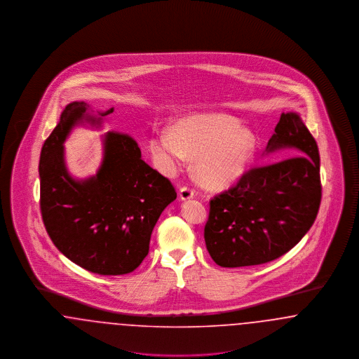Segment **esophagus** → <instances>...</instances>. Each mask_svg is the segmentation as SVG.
I'll return each instance as SVG.
<instances>
[{"label":"esophagus","instance_id":"1","mask_svg":"<svg viewBox=\"0 0 359 359\" xmlns=\"http://www.w3.org/2000/svg\"><path fill=\"white\" fill-rule=\"evenodd\" d=\"M179 196H180L182 201H189V199L194 198V189L188 187L180 188Z\"/></svg>","mask_w":359,"mask_h":359}]
</instances>
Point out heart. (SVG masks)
Wrapping results in <instances>:
<instances>
[{
	"label": "heart",
	"instance_id": "obj_1",
	"mask_svg": "<svg viewBox=\"0 0 359 359\" xmlns=\"http://www.w3.org/2000/svg\"><path fill=\"white\" fill-rule=\"evenodd\" d=\"M256 135L239 121L219 113L188 114L170 130L154 132L148 149L158 170L179 171L188 157L195 158L198 179L211 188L233 184L248 171L256 152Z\"/></svg>",
	"mask_w": 359,
	"mask_h": 359
}]
</instances>
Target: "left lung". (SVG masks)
Here are the masks:
<instances>
[{
	"label": "left lung",
	"instance_id": "1",
	"mask_svg": "<svg viewBox=\"0 0 359 359\" xmlns=\"http://www.w3.org/2000/svg\"><path fill=\"white\" fill-rule=\"evenodd\" d=\"M287 158L246 172L210 202L205 241L223 268L259 265L285 255L315 222L320 199V157L299 113H283L265 154Z\"/></svg>",
	"mask_w": 359,
	"mask_h": 359
}]
</instances>
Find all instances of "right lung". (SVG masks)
I'll use <instances>...</instances> for the list:
<instances>
[{"label":"right lung","instance_id":"obj_1","mask_svg":"<svg viewBox=\"0 0 359 359\" xmlns=\"http://www.w3.org/2000/svg\"><path fill=\"white\" fill-rule=\"evenodd\" d=\"M71 102L46 140L39 163L40 208L53 245L88 272L118 276L133 272L149 252L154 224L176 199L171 182L151 168L136 141L107 132L95 175L76 179L66 163L65 142L78 126L101 129L113 113Z\"/></svg>","mask_w":359,"mask_h":359}]
</instances>
